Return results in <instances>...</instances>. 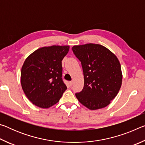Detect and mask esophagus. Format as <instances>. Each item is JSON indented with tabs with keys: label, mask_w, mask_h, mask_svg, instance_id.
<instances>
[{
	"label": "esophagus",
	"mask_w": 145,
	"mask_h": 145,
	"mask_svg": "<svg viewBox=\"0 0 145 145\" xmlns=\"http://www.w3.org/2000/svg\"><path fill=\"white\" fill-rule=\"evenodd\" d=\"M69 84L70 85V86H72L73 84V80H72V81H70V82H69Z\"/></svg>",
	"instance_id": "esophagus-1"
}]
</instances>
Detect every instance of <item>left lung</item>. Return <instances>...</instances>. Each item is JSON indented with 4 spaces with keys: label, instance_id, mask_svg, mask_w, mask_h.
<instances>
[{
    "label": "left lung",
    "instance_id": "8db88e82",
    "mask_svg": "<svg viewBox=\"0 0 145 145\" xmlns=\"http://www.w3.org/2000/svg\"><path fill=\"white\" fill-rule=\"evenodd\" d=\"M72 50L81 63L84 84L76 93L78 101L91 110L106 107L121 88V65L113 53L99 44L73 46Z\"/></svg>",
    "mask_w": 145,
    "mask_h": 145
}]
</instances>
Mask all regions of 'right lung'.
<instances>
[{"label": "right lung", "mask_w": 145, "mask_h": 145, "mask_svg": "<svg viewBox=\"0 0 145 145\" xmlns=\"http://www.w3.org/2000/svg\"><path fill=\"white\" fill-rule=\"evenodd\" d=\"M69 48V46L56 45L42 47L25 59L21 70L22 87L36 106H52L67 89L62 78V60Z\"/></svg>", "instance_id": "1"}]
</instances>
